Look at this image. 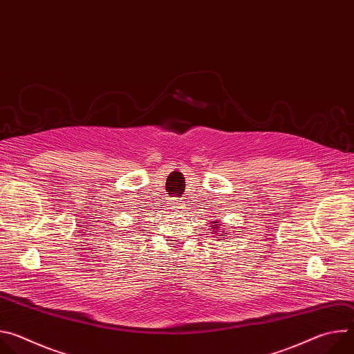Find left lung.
<instances>
[{
  "label": "left lung",
  "mask_w": 354,
  "mask_h": 354,
  "mask_svg": "<svg viewBox=\"0 0 354 354\" xmlns=\"http://www.w3.org/2000/svg\"><path fill=\"white\" fill-rule=\"evenodd\" d=\"M213 224H214V223H213ZM213 228H216V230H218V224H214V225H213ZM220 236H221V235H220Z\"/></svg>",
  "instance_id": "1"
}]
</instances>
